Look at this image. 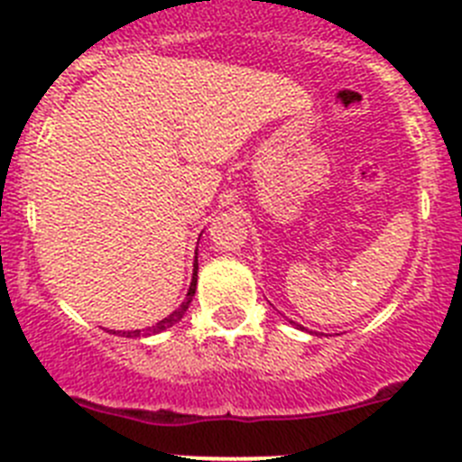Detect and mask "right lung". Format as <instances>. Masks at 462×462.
I'll use <instances>...</instances> for the list:
<instances>
[{
	"instance_id": "right-lung-1",
	"label": "right lung",
	"mask_w": 462,
	"mask_h": 462,
	"mask_svg": "<svg viewBox=\"0 0 462 462\" xmlns=\"http://www.w3.org/2000/svg\"><path fill=\"white\" fill-rule=\"evenodd\" d=\"M196 271H199V263H194V277H191V284H189V291H187L185 303H182L180 308L175 310L173 314H169L166 319H162V321H159V324H154L152 328H145V336H150V333H162V330L171 328V326H175V324H178V321L182 319V314L187 312V308H189V303H191V298H194V293H196ZM122 336L138 337V336H143V333H141V330H126V333H122Z\"/></svg>"
}]
</instances>
